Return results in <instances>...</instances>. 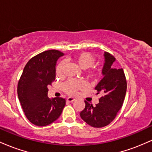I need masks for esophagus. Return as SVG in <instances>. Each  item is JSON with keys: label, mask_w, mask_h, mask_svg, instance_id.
<instances>
[{"label": "esophagus", "mask_w": 152, "mask_h": 152, "mask_svg": "<svg viewBox=\"0 0 152 152\" xmlns=\"http://www.w3.org/2000/svg\"><path fill=\"white\" fill-rule=\"evenodd\" d=\"M75 100H76V98H74V97H73V96H69L67 98L68 102H74Z\"/></svg>", "instance_id": "34e87169"}]
</instances>
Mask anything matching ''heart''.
Wrapping results in <instances>:
<instances>
[{
  "label": "heart",
  "mask_w": 152,
  "mask_h": 152,
  "mask_svg": "<svg viewBox=\"0 0 152 152\" xmlns=\"http://www.w3.org/2000/svg\"><path fill=\"white\" fill-rule=\"evenodd\" d=\"M74 61L82 69H87L91 67L96 61V58L94 55L88 52H81L74 56L73 58ZM64 63L61 62L56 68V74L60 76L64 70ZM100 69H91L87 71V76L91 78H96L101 75ZM86 84L81 80L70 79L67 81L64 85V88L65 91L70 94H75L78 91H81L85 88Z\"/></svg>",
  "instance_id": "obj_1"
}]
</instances>
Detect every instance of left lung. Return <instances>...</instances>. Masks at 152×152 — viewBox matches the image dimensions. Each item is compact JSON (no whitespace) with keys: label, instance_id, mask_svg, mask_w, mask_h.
Wrapping results in <instances>:
<instances>
[{"label":"left lung","instance_id":"8db88e82","mask_svg":"<svg viewBox=\"0 0 152 152\" xmlns=\"http://www.w3.org/2000/svg\"><path fill=\"white\" fill-rule=\"evenodd\" d=\"M102 69L103 78L95 87L101 94L99 104L95 106L85 101V109L81 118L90 126L101 128L107 126L116 117L123 105L126 92V80L122 69L114 68L116 58L105 52Z\"/></svg>","mask_w":152,"mask_h":152}]
</instances>
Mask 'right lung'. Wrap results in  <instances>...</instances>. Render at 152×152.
<instances>
[{"mask_svg":"<svg viewBox=\"0 0 152 152\" xmlns=\"http://www.w3.org/2000/svg\"><path fill=\"white\" fill-rule=\"evenodd\" d=\"M48 50L33 57L26 64L18 84V99L26 118L38 126L49 125L59 118L65 99L48 96V86L56 78V66L64 56Z\"/></svg>","mask_w":152,"mask_h":152,"instance_id":"1","label":"right lung"}]
</instances>
